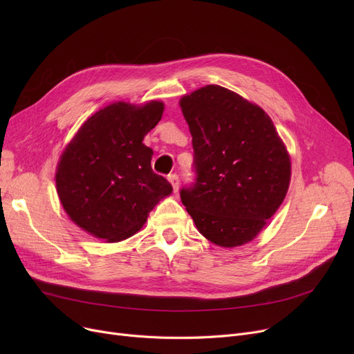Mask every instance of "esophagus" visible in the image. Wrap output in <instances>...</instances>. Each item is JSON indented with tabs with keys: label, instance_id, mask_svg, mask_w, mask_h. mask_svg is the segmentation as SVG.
Masks as SVG:
<instances>
[{
	"label": "esophagus",
	"instance_id": "1",
	"mask_svg": "<svg viewBox=\"0 0 354 354\" xmlns=\"http://www.w3.org/2000/svg\"><path fill=\"white\" fill-rule=\"evenodd\" d=\"M167 180L171 182L174 191L178 192V188H179V178H178V175L176 174H169V175H167Z\"/></svg>",
	"mask_w": 354,
	"mask_h": 354
}]
</instances>
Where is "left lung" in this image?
Here are the masks:
<instances>
[{
  "label": "left lung",
  "instance_id": "1",
  "mask_svg": "<svg viewBox=\"0 0 354 354\" xmlns=\"http://www.w3.org/2000/svg\"><path fill=\"white\" fill-rule=\"evenodd\" d=\"M179 104L196 174L194 185L180 189L182 203L211 243H250L288 191L291 162L281 138L261 107L225 87H201Z\"/></svg>",
  "mask_w": 354,
  "mask_h": 354
}]
</instances>
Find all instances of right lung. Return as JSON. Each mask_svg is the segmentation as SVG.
I'll list each match as a JSON object with an SVG mask.
<instances>
[{
  "instance_id": "obj_1",
  "label": "right lung",
  "mask_w": 354,
  "mask_h": 354,
  "mask_svg": "<svg viewBox=\"0 0 354 354\" xmlns=\"http://www.w3.org/2000/svg\"><path fill=\"white\" fill-rule=\"evenodd\" d=\"M163 103H111L90 116L60 156L55 187L70 219L90 235L118 243L136 234L172 185L152 171L143 145Z\"/></svg>"
}]
</instances>
